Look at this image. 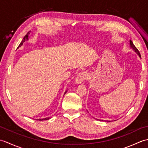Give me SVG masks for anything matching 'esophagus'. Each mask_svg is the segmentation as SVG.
I'll list each match as a JSON object with an SVG mask.
<instances>
[{"label": "esophagus", "instance_id": "esophagus-1", "mask_svg": "<svg viewBox=\"0 0 148 148\" xmlns=\"http://www.w3.org/2000/svg\"><path fill=\"white\" fill-rule=\"evenodd\" d=\"M88 77V74L86 72H81L79 74L77 75L76 78V83L77 84H80L83 81L86 79Z\"/></svg>", "mask_w": 148, "mask_h": 148}]
</instances>
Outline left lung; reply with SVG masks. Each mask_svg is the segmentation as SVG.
<instances>
[{
	"label": "left lung",
	"mask_w": 148,
	"mask_h": 148,
	"mask_svg": "<svg viewBox=\"0 0 148 148\" xmlns=\"http://www.w3.org/2000/svg\"><path fill=\"white\" fill-rule=\"evenodd\" d=\"M130 47H131V48L134 49V51H136L137 54L138 55H139V57L140 58L141 56H140V53H139V50H138V49L136 48V47L134 46V43L132 42V41L131 40H130Z\"/></svg>",
	"instance_id": "8db88e82"
}]
</instances>
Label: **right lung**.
Here are the masks:
<instances>
[{"label":"right lung","instance_id":"right-lung-1","mask_svg":"<svg viewBox=\"0 0 148 148\" xmlns=\"http://www.w3.org/2000/svg\"><path fill=\"white\" fill-rule=\"evenodd\" d=\"M30 32H28L26 35H25V36L24 37V38H23V39L22 40V41L21 42V43L20 44V45H19V46L18 47V48H19V47H21L22 45H23V43L25 41V40H28L29 39V35L30 34ZM66 92H67V90H66V92H65V93L64 94H65L66 93ZM50 119V117H48V118H42V119H37V120H39V121H43V120H48V119Z\"/></svg>","mask_w":148,"mask_h":148}]
</instances>
